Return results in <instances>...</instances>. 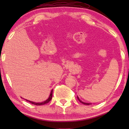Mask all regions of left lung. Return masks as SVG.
Listing matches in <instances>:
<instances>
[{
    "label": "left lung",
    "instance_id": "8db88e82",
    "mask_svg": "<svg viewBox=\"0 0 129 129\" xmlns=\"http://www.w3.org/2000/svg\"><path fill=\"white\" fill-rule=\"evenodd\" d=\"M77 99L79 100V102H81V103H83V104H84V105H91V103H85V102H82V100H80V99L79 98V97H78V96H77Z\"/></svg>",
    "mask_w": 129,
    "mask_h": 129
}]
</instances>
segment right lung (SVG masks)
Masks as SVG:
<instances>
[{"label": "right lung", "mask_w": 129, "mask_h": 129, "mask_svg": "<svg viewBox=\"0 0 129 129\" xmlns=\"http://www.w3.org/2000/svg\"><path fill=\"white\" fill-rule=\"evenodd\" d=\"M52 94H53V90H52V91H51L50 92V96L48 98V99L46 100H45V102H41V103H36V102H31L30 101V100H26V101L29 102L31 104H33V105H36V106H39V105H45V104H46L47 103H49V102L50 101L51 99H52Z\"/></svg>", "instance_id": "obj_1"}]
</instances>
